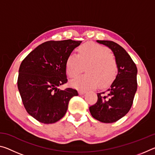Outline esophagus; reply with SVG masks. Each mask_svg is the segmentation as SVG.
I'll return each mask as SVG.
<instances>
[{
  "mask_svg": "<svg viewBox=\"0 0 155 155\" xmlns=\"http://www.w3.org/2000/svg\"><path fill=\"white\" fill-rule=\"evenodd\" d=\"M78 93H79L80 95H83V94L86 93V91H84V90H80L79 91H78Z\"/></svg>",
  "mask_w": 155,
  "mask_h": 155,
  "instance_id": "esophagus-1",
  "label": "esophagus"
}]
</instances>
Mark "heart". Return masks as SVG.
Listing matches in <instances>:
<instances>
[{
    "label": "heart",
    "instance_id": "b5f03b06",
    "mask_svg": "<svg viewBox=\"0 0 155 155\" xmlns=\"http://www.w3.org/2000/svg\"><path fill=\"white\" fill-rule=\"evenodd\" d=\"M87 74L76 77L70 81L73 87L79 90L96 87L99 83L104 87L114 80L117 72L116 61L109 50L95 43H85L78 49V54L71 53L65 61L68 75L74 77L85 65Z\"/></svg>",
    "mask_w": 155,
    "mask_h": 155
}]
</instances>
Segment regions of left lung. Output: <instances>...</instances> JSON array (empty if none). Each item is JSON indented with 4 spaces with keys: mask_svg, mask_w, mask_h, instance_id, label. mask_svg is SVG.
Returning <instances> with one entry per match:
<instances>
[{
    "mask_svg": "<svg viewBox=\"0 0 155 155\" xmlns=\"http://www.w3.org/2000/svg\"><path fill=\"white\" fill-rule=\"evenodd\" d=\"M114 52L117 65L115 79L106 91L97 94L98 101L90 107L94 118L104 123H113L129 111L137 88L136 65L119 44L112 41L97 40Z\"/></svg>",
    "mask_w": 155,
    "mask_h": 155,
    "instance_id": "left-lung-1",
    "label": "left lung"
}]
</instances>
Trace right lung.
<instances>
[{
  "instance_id": "obj_1",
  "label": "right lung",
  "mask_w": 155,
  "mask_h": 155,
  "mask_svg": "<svg viewBox=\"0 0 155 155\" xmlns=\"http://www.w3.org/2000/svg\"><path fill=\"white\" fill-rule=\"evenodd\" d=\"M81 41H48L31 51L21 63L18 88L28 114L44 124H52L64 116L68 103L78 92L61 90L66 83L67 57Z\"/></svg>"
}]
</instances>
